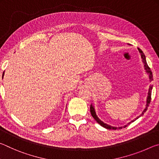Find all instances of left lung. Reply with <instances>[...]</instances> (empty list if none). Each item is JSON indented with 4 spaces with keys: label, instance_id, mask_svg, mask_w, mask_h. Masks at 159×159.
Listing matches in <instances>:
<instances>
[{
    "label": "left lung",
    "instance_id": "obj_1",
    "mask_svg": "<svg viewBox=\"0 0 159 159\" xmlns=\"http://www.w3.org/2000/svg\"><path fill=\"white\" fill-rule=\"evenodd\" d=\"M138 50L139 52H140V55H141V57L142 59V61H143L144 63V69L145 70H146V72L147 73L149 74V78L150 79V81H152V80H153V75H152V71H151L150 68L149 67V66H148V64L147 63V61H146V57H145V55L143 53V52L139 49V48H138ZM152 86H150L149 89V92H148V96H147V104H146V107H145V109H144V111H142V114L140 116H139L138 117H137L134 120H133L132 121H130V123H128L127 125H125L124 126H122V127H118V128H116V127H114V126H111V125H107V123H104L103 121H102V120L99 119V118L98 117V116L96 115V113H95V108H94V107L92 105V104H90V113H91V115H92V116L95 118V120H96L97 122H98L99 125H102V127L105 128L107 129H109V130H116V129H121L123 128H125L127 127V126L130 124V123H131L132 122H134V120H135L136 119H138V118H139L141 116H142L144 114V113L147 111V108L148 107H149V104H150V102H151V99H152V98H151V96H152Z\"/></svg>",
    "mask_w": 159,
    "mask_h": 159
}]
</instances>
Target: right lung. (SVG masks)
Segmentation results:
<instances>
[{"label":"right lung","instance_id":"right-lung-1","mask_svg":"<svg viewBox=\"0 0 159 159\" xmlns=\"http://www.w3.org/2000/svg\"><path fill=\"white\" fill-rule=\"evenodd\" d=\"M3 75H4V72H3V74H2V76H3Z\"/></svg>","mask_w":159,"mask_h":159}]
</instances>
